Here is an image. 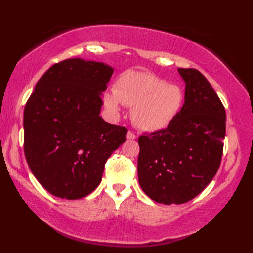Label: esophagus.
Instances as JSON below:
<instances>
[{"label":"esophagus","mask_w":253,"mask_h":253,"mask_svg":"<svg viewBox=\"0 0 253 253\" xmlns=\"http://www.w3.org/2000/svg\"><path fill=\"white\" fill-rule=\"evenodd\" d=\"M126 140H135L136 138V136H135V134H134L133 132H131V131H128L127 133H126Z\"/></svg>","instance_id":"esophagus-1"}]
</instances>
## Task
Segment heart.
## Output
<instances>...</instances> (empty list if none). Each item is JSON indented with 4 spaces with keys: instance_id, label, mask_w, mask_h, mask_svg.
I'll return each mask as SVG.
<instances>
[{
    "instance_id": "b5f03b06",
    "label": "heart",
    "mask_w": 253,
    "mask_h": 253,
    "mask_svg": "<svg viewBox=\"0 0 253 253\" xmlns=\"http://www.w3.org/2000/svg\"><path fill=\"white\" fill-rule=\"evenodd\" d=\"M183 99L179 86L146 72L128 71L117 80L113 92L104 95V105L113 117L120 116L121 104L132 107L133 125L152 133L171 125L181 110Z\"/></svg>"
}]
</instances>
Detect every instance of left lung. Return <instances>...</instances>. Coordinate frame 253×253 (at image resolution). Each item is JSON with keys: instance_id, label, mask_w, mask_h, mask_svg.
<instances>
[{"instance_id": "obj_1", "label": "left lung", "mask_w": 253, "mask_h": 253, "mask_svg": "<svg viewBox=\"0 0 253 253\" xmlns=\"http://www.w3.org/2000/svg\"><path fill=\"white\" fill-rule=\"evenodd\" d=\"M178 72L185 84L179 115L165 130L138 138V182L147 197L168 205L188 202L212 181L226 132L225 108L205 76Z\"/></svg>"}]
</instances>
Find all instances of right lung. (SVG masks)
<instances>
[{"mask_svg": "<svg viewBox=\"0 0 253 253\" xmlns=\"http://www.w3.org/2000/svg\"><path fill=\"white\" fill-rule=\"evenodd\" d=\"M113 69L102 62L69 59L40 77L24 110L26 161L51 194L82 199L99 185L107 159L127 130L100 117L101 95Z\"/></svg>", "mask_w": 253, "mask_h": 253, "instance_id": "1", "label": "right lung"}]
</instances>
